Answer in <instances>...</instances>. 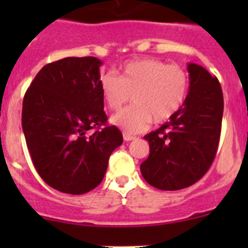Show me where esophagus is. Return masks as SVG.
I'll use <instances>...</instances> for the list:
<instances>
[{"label": "esophagus", "instance_id": "esophagus-1", "mask_svg": "<svg viewBox=\"0 0 248 248\" xmlns=\"http://www.w3.org/2000/svg\"><path fill=\"white\" fill-rule=\"evenodd\" d=\"M124 141H131V140L136 139V137L131 136V134H128V133H124Z\"/></svg>", "mask_w": 248, "mask_h": 248}]
</instances>
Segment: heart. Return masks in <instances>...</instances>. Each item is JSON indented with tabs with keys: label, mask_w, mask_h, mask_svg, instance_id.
<instances>
[{
	"label": "heart",
	"mask_w": 248,
	"mask_h": 248,
	"mask_svg": "<svg viewBox=\"0 0 248 248\" xmlns=\"http://www.w3.org/2000/svg\"><path fill=\"white\" fill-rule=\"evenodd\" d=\"M188 86V74L181 66L150 57L126 62L117 77L106 74L99 81L102 98L112 111L126 104L132 94L133 106L110 119L127 133L144 131L152 120L156 124L170 120L184 106Z\"/></svg>",
	"instance_id": "obj_1"
}]
</instances>
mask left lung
<instances>
[{"instance_id": "8db88e82", "label": "left lung", "mask_w": 248, "mask_h": 248, "mask_svg": "<svg viewBox=\"0 0 248 248\" xmlns=\"http://www.w3.org/2000/svg\"><path fill=\"white\" fill-rule=\"evenodd\" d=\"M189 91L182 108L158 129L146 134L150 155L140 164L147 184L177 191L196 184L216 156L223 116V93L216 77L188 63Z\"/></svg>"}]
</instances>
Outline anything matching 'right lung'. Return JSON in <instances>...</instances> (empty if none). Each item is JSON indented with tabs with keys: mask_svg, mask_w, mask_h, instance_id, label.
I'll return each mask as SVG.
<instances>
[{
	"mask_svg": "<svg viewBox=\"0 0 248 248\" xmlns=\"http://www.w3.org/2000/svg\"><path fill=\"white\" fill-rule=\"evenodd\" d=\"M101 66L92 56L51 62L25 93L21 124L32 162L39 176L62 193L96 188L110 155L124 141L120 129L107 124ZM91 129L96 131L87 136Z\"/></svg>",
	"mask_w": 248,
	"mask_h": 248,
	"instance_id": "obj_1",
	"label": "right lung"
}]
</instances>
